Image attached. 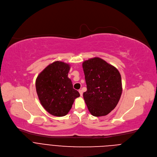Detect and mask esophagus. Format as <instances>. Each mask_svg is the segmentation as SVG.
I'll return each instance as SVG.
<instances>
[{
    "label": "esophagus",
    "instance_id": "obj_1",
    "mask_svg": "<svg viewBox=\"0 0 157 157\" xmlns=\"http://www.w3.org/2000/svg\"><path fill=\"white\" fill-rule=\"evenodd\" d=\"M79 94H80V96H82L83 93H82V91L81 90V89H79Z\"/></svg>",
    "mask_w": 157,
    "mask_h": 157
}]
</instances>
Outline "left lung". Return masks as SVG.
<instances>
[{"mask_svg": "<svg viewBox=\"0 0 157 157\" xmlns=\"http://www.w3.org/2000/svg\"><path fill=\"white\" fill-rule=\"evenodd\" d=\"M82 68L87 85L83 98L89 111L95 117L107 115L116 107L122 94L119 71L98 57L84 61Z\"/></svg>", "mask_w": 157, "mask_h": 157, "instance_id": "obj_1", "label": "left lung"}]
</instances>
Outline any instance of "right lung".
Segmentation results:
<instances>
[{
    "instance_id": "right-lung-1",
    "label": "right lung",
    "mask_w": 157,
    "mask_h": 157,
    "mask_svg": "<svg viewBox=\"0 0 157 157\" xmlns=\"http://www.w3.org/2000/svg\"><path fill=\"white\" fill-rule=\"evenodd\" d=\"M70 65L56 61L47 66L36 79V91L41 104L50 114L62 117L80 96L68 77Z\"/></svg>"
}]
</instances>
